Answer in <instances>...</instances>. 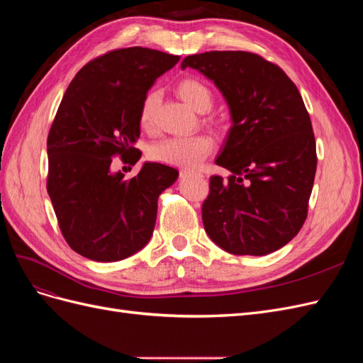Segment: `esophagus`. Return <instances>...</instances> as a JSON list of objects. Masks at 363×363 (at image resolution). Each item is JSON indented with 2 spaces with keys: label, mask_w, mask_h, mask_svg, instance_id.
<instances>
[{
  "label": "esophagus",
  "mask_w": 363,
  "mask_h": 363,
  "mask_svg": "<svg viewBox=\"0 0 363 363\" xmlns=\"http://www.w3.org/2000/svg\"><path fill=\"white\" fill-rule=\"evenodd\" d=\"M191 174H196V172L192 171V169H183L182 171V175H191Z\"/></svg>",
  "instance_id": "obj_1"
}]
</instances>
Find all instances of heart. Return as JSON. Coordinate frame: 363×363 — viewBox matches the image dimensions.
Masks as SVG:
<instances>
[{"mask_svg": "<svg viewBox=\"0 0 363 363\" xmlns=\"http://www.w3.org/2000/svg\"><path fill=\"white\" fill-rule=\"evenodd\" d=\"M177 94L192 111L203 113L213 104V94L208 87L194 77H186L177 84ZM159 95L156 91L148 92L140 103L139 124L142 130H151L155 112L157 107ZM213 148L212 139L206 135H194L186 138H167L148 150V156L160 163L175 164V167H199V164L211 155Z\"/></svg>", "mask_w": 363, "mask_h": 363, "instance_id": "obj_1", "label": "heart"}]
</instances>
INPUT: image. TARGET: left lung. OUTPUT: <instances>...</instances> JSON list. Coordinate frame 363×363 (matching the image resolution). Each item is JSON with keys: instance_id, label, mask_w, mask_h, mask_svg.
<instances>
[{"instance_id": "left-lung-1", "label": "left lung", "mask_w": 363, "mask_h": 363, "mask_svg": "<svg viewBox=\"0 0 363 363\" xmlns=\"http://www.w3.org/2000/svg\"><path fill=\"white\" fill-rule=\"evenodd\" d=\"M215 83L232 127L215 163L203 203L213 242L236 256H265L296 236L307 216L316 145L311 116L296 86L277 65L247 51H208L184 57Z\"/></svg>"}]
</instances>
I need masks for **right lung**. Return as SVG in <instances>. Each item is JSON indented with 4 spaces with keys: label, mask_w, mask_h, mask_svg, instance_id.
Returning a JSON list of instances; mask_svg holds the SVG:
<instances>
[{
    "label": "right lung",
    "mask_w": 363,
    "mask_h": 363,
    "mask_svg": "<svg viewBox=\"0 0 363 363\" xmlns=\"http://www.w3.org/2000/svg\"><path fill=\"white\" fill-rule=\"evenodd\" d=\"M179 60L142 47L115 50L84 65L62 98L47 142V191L63 238L83 257L118 262L151 239L159 195L179 171L145 162L124 180L112 159H140V103Z\"/></svg>",
    "instance_id": "1"
}]
</instances>
